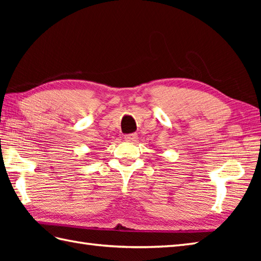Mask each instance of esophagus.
I'll return each mask as SVG.
<instances>
[{"label": "esophagus", "instance_id": "1", "mask_svg": "<svg viewBox=\"0 0 261 261\" xmlns=\"http://www.w3.org/2000/svg\"><path fill=\"white\" fill-rule=\"evenodd\" d=\"M124 139H125V141L126 142H136L137 140H138V136L136 135V134H131V135H126L125 137H124Z\"/></svg>", "mask_w": 261, "mask_h": 261}]
</instances>
